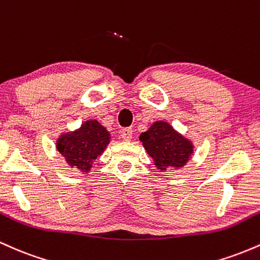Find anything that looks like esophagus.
Masks as SVG:
<instances>
[{"mask_svg":"<svg viewBox=\"0 0 260 260\" xmlns=\"http://www.w3.org/2000/svg\"><path fill=\"white\" fill-rule=\"evenodd\" d=\"M133 137V131L132 128H123L121 131V138L122 140H126V142H129Z\"/></svg>","mask_w":260,"mask_h":260,"instance_id":"1","label":"esophagus"}]
</instances>
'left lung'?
Segmentation results:
<instances>
[{
  "label": "left lung",
  "instance_id": "8db88e82",
  "mask_svg": "<svg viewBox=\"0 0 260 260\" xmlns=\"http://www.w3.org/2000/svg\"><path fill=\"white\" fill-rule=\"evenodd\" d=\"M140 140L148 154L154 159L157 169L181 168L193 153L189 140L180 136L166 122L159 121L140 134Z\"/></svg>",
  "mask_w": 260,
  "mask_h": 260
}]
</instances>
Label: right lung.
I'll list each match as a JSON object with an SVG mask.
<instances>
[{
  "label": "right lung",
  "instance_id": "add662e5",
  "mask_svg": "<svg viewBox=\"0 0 260 260\" xmlns=\"http://www.w3.org/2000/svg\"><path fill=\"white\" fill-rule=\"evenodd\" d=\"M110 143V133L98 121H86L79 129L62 134L57 140L58 151L68 165L88 172L91 162L105 150Z\"/></svg>",
  "mask_w": 260,
  "mask_h": 260
}]
</instances>
